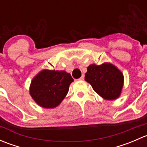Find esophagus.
<instances>
[{
	"label": "esophagus",
	"mask_w": 147,
	"mask_h": 147,
	"mask_svg": "<svg viewBox=\"0 0 147 147\" xmlns=\"http://www.w3.org/2000/svg\"><path fill=\"white\" fill-rule=\"evenodd\" d=\"M84 75H82V77H81V78H80V80H84Z\"/></svg>",
	"instance_id": "1"
}]
</instances>
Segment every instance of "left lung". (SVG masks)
<instances>
[{
    "label": "left lung",
    "instance_id": "1",
    "mask_svg": "<svg viewBox=\"0 0 147 147\" xmlns=\"http://www.w3.org/2000/svg\"><path fill=\"white\" fill-rule=\"evenodd\" d=\"M84 80L91 84L94 92L107 100L118 98L124 84V75L121 71L107 63L88 66Z\"/></svg>",
    "mask_w": 147,
    "mask_h": 147
}]
</instances>
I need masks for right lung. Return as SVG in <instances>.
<instances>
[{"label":"right lung","instance_id":"1","mask_svg":"<svg viewBox=\"0 0 147 147\" xmlns=\"http://www.w3.org/2000/svg\"><path fill=\"white\" fill-rule=\"evenodd\" d=\"M73 81L70 74L64 70L43 69L32 79L30 94L40 107L55 108L64 100Z\"/></svg>","mask_w":147,"mask_h":147}]
</instances>
